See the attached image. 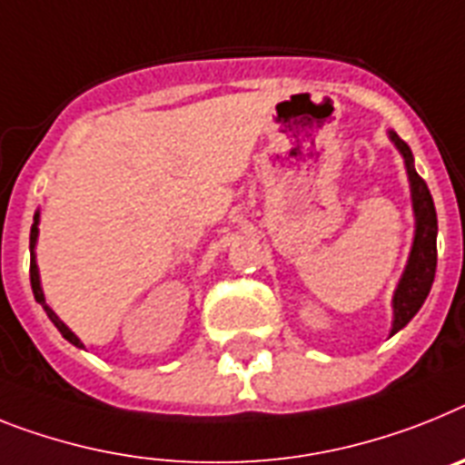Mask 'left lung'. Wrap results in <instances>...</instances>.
Returning a JSON list of instances; mask_svg holds the SVG:
<instances>
[{"label":"left lung","mask_w":465,"mask_h":465,"mask_svg":"<svg viewBox=\"0 0 465 465\" xmlns=\"http://www.w3.org/2000/svg\"><path fill=\"white\" fill-rule=\"evenodd\" d=\"M390 142L395 143L397 151L404 158V167L409 174V186H411V205L413 217H416V232H413L411 252H409L407 267L401 272V279L392 295V331L395 335L416 317V312L428 298V292L435 281V267H438V213L432 203L428 184L419 177L413 167L411 148L401 142L395 132H390Z\"/></svg>","instance_id":"obj_1"}]
</instances>
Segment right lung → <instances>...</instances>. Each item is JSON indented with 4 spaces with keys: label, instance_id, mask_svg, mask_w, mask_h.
<instances>
[{
    "label": "right lung",
    "instance_id": "right-lung-1",
    "mask_svg": "<svg viewBox=\"0 0 465 465\" xmlns=\"http://www.w3.org/2000/svg\"><path fill=\"white\" fill-rule=\"evenodd\" d=\"M37 224H40V213H35V222H33V229H30V286H33V292H35V300L40 302L42 307H45L46 312V317L52 319V323L56 326L58 331H61V335H64L65 341L73 342L75 347H84L80 342V338H77L73 331L65 326L61 319H58L56 312L52 310V307L46 305V300H45V292H42V283H40V269H37V260H35V245H37V233H40V229H37Z\"/></svg>",
    "mask_w": 465,
    "mask_h": 465
}]
</instances>
